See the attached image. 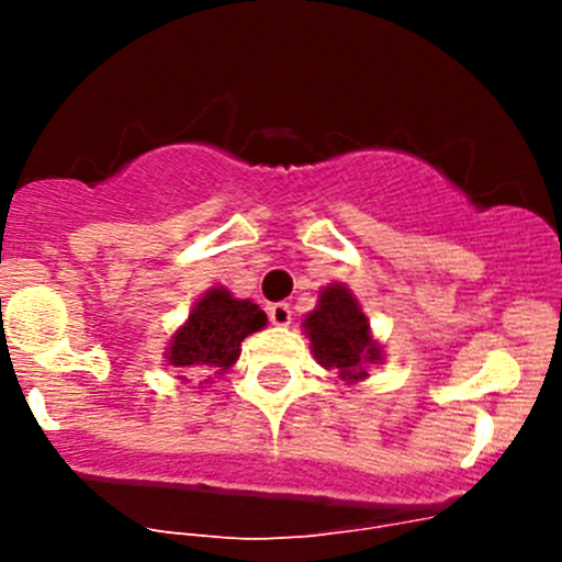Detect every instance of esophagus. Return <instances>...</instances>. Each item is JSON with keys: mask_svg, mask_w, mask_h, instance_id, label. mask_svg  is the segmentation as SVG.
Listing matches in <instances>:
<instances>
[{"mask_svg": "<svg viewBox=\"0 0 562 562\" xmlns=\"http://www.w3.org/2000/svg\"><path fill=\"white\" fill-rule=\"evenodd\" d=\"M269 321L274 323V326H280V328H285V326H291V321H293V310H291V304H271L269 307Z\"/></svg>", "mask_w": 562, "mask_h": 562, "instance_id": "1", "label": "esophagus"}]
</instances>
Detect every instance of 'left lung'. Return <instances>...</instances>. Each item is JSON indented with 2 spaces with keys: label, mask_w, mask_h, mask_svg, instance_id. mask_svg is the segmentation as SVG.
<instances>
[{
  "label": "left lung",
  "mask_w": 562,
  "mask_h": 562,
  "mask_svg": "<svg viewBox=\"0 0 562 562\" xmlns=\"http://www.w3.org/2000/svg\"><path fill=\"white\" fill-rule=\"evenodd\" d=\"M304 331L317 364L337 370L348 383L364 381L367 370L383 361L381 345L372 339L370 321L342 282L323 288L317 307L304 317Z\"/></svg>",
  "instance_id": "1"
}]
</instances>
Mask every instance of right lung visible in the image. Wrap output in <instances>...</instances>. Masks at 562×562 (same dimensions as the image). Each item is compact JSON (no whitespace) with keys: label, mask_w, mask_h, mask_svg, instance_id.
<instances>
[{"label":"right lung","mask_w":562,"mask_h":562,"mask_svg":"<svg viewBox=\"0 0 562 562\" xmlns=\"http://www.w3.org/2000/svg\"><path fill=\"white\" fill-rule=\"evenodd\" d=\"M263 326L266 313L258 304L249 299H234L225 288H212L198 299L184 326L176 328L166 359L176 370L223 375L239 359L241 339Z\"/></svg>","instance_id":"add662e5"}]
</instances>
